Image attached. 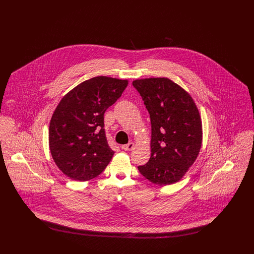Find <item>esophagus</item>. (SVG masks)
Instances as JSON below:
<instances>
[{
	"label": "esophagus",
	"mask_w": 254,
	"mask_h": 254,
	"mask_svg": "<svg viewBox=\"0 0 254 254\" xmlns=\"http://www.w3.org/2000/svg\"><path fill=\"white\" fill-rule=\"evenodd\" d=\"M134 143L132 142H130V143H128L127 145H122V148L124 149V150H132L133 148H134Z\"/></svg>",
	"instance_id": "obj_1"
}]
</instances>
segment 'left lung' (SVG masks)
Listing matches in <instances>:
<instances>
[{
    "mask_svg": "<svg viewBox=\"0 0 254 254\" xmlns=\"http://www.w3.org/2000/svg\"><path fill=\"white\" fill-rule=\"evenodd\" d=\"M151 123V156L138 167L148 181L159 186L180 181L193 165L203 141L202 120L192 97L166 77L137 79Z\"/></svg>",
    "mask_w": 254,
    "mask_h": 254,
    "instance_id": "obj_1",
    "label": "left lung"
}]
</instances>
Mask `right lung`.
Returning <instances> with one entry per match:
<instances>
[{
  "instance_id": "obj_1",
  "label": "right lung",
  "mask_w": 254,
  "mask_h": 254,
  "mask_svg": "<svg viewBox=\"0 0 254 254\" xmlns=\"http://www.w3.org/2000/svg\"><path fill=\"white\" fill-rule=\"evenodd\" d=\"M127 80L98 76L75 86L62 98L49 124L51 156L61 171L75 181L97 177L114 151L104 129V114L120 97Z\"/></svg>"
}]
</instances>
